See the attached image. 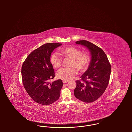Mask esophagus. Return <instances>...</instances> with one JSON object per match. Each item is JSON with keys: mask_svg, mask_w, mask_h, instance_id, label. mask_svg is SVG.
Instances as JSON below:
<instances>
[{"mask_svg": "<svg viewBox=\"0 0 132 132\" xmlns=\"http://www.w3.org/2000/svg\"><path fill=\"white\" fill-rule=\"evenodd\" d=\"M68 82V81H65V80H63V82L64 84H66V83H67Z\"/></svg>", "mask_w": 132, "mask_h": 132, "instance_id": "obj_1", "label": "esophagus"}]
</instances>
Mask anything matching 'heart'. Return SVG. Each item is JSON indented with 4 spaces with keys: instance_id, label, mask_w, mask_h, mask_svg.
<instances>
[{
    "instance_id": "1",
    "label": "heart",
    "mask_w": 132,
    "mask_h": 132,
    "mask_svg": "<svg viewBox=\"0 0 132 132\" xmlns=\"http://www.w3.org/2000/svg\"><path fill=\"white\" fill-rule=\"evenodd\" d=\"M61 54L63 56L72 60L71 67H75L80 72L85 71L88 68L90 62L89 56L87 54H82L80 50L71 46L61 50ZM50 62L54 68H58L61 66L62 59L58 53H53L50 56ZM77 73L75 68H62L57 72V77L68 81L74 78Z\"/></svg>"
}]
</instances>
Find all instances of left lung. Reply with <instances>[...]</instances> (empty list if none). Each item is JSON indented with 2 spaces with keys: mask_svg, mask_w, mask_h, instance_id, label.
<instances>
[{
  "mask_svg": "<svg viewBox=\"0 0 132 132\" xmlns=\"http://www.w3.org/2000/svg\"><path fill=\"white\" fill-rule=\"evenodd\" d=\"M76 44L88 48L91 60L87 70L81 76L82 81H76L74 94L82 101L92 102L105 92L109 81L111 65L103 50L97 46L85 40L77 41Z\"/></svg>",
  "mask_w": 132,
  "mask_h": 132,
  "instance_id": "obj_1",
  "label": "left lung"
}]
</instances>
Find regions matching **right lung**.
<instances>
[{"mask_svg": "<svg viewBox=\"0 0 132 132\" xmlns=\"http://www.w3.org/2000/svg\"><path fill=\"white\" fill-rule=\"evenodd\" d=\"M61 44L47 43L34 50L28 56L22 67V79L27 93L40 104L48 105L58 100L63 86L61 80L50 83L54 78L50 62L52 52Z\"/></svg>", "mask_w": 132, "mask_h": 132, "instance_id": "1", "label": "right lung"}]
</instances>
